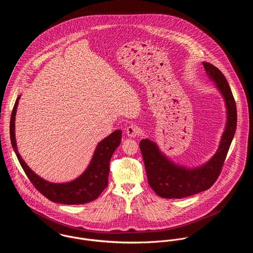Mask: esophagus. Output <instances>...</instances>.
I'll use <instances>...</instances> for the list:
<instances>
[{
	"label": "esophagus",
	"mask_w": 253,
	"mask_h": 253,
	"mask_svg": "<svg viewBox=\"0 0 253 253\" xmlns=\"http://www.w3.org/2000/svg\"><path fill=\"white\" fill-rule=\"evenodd\" d=\"M126 134L129 136V137H136L139 135V128L137 126L135 125H131L129 126L126 127Z\"/></svg>",
	"instance_id": "esophagus-1"
}]
</instances>
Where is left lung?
<instances>
[{
  "label": "left lung",
  "instance_id": "8db88e82",
  "mask_svg": "<svg viewBox=\"0 0 253 253\" xmlns=\"http://www.w3.org/2000/svg\"><path fill=\"white\" fill-rule=\"evenodd\" d=\"M204 67L224 96L228 121L221 143L212 159L201 168L188 169L169 161L157 145L149 139L140 141L148 183L155 193L165 199H181L210 189L219 177L237 128V106L230 85L222 72L211 63Z\"/></svg>",
  "mask_w": 253,
  "mask_h": 253
}]
</instances>
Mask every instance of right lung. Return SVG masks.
Here are the masks:
<instances>
[{"label":"right lung","mask_w":253,"mask_h":253,"mask_svg":"<svg viewBox=\"0 0 253 253\" xmlns=\"http://www.w3.org/2000/svg\"><path fill=\"white\" fill-rule=\"evenodd\" d=\"M19 98L20 97L16 99L11 112L9 125L10 140L25 174L34 187L42 196L53 203L64 205H82L97 199L108 185L110 160L113 153L121 143L122 130L112 132L108 137L104 138L97 145L88 168L80 177L69 183H50L42 179L35 174L21 159L17 151L14 134V120Z\"/></svg>","instance_id":"add662e5"}]
</instances>
